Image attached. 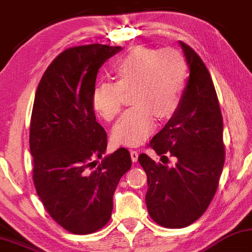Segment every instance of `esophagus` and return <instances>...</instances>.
I'll list each match as a JSON object with an SVG mask.
<instances>
[{"mask_svg":"<svg viewBox=\"0 0 252 252\" xmlns=\"http://www.w3.org/2000/svg\"><path fill=\"white\" fill-rule=\"evenodd\" d=\"M130 155H131V160L133 163H136V161L138 160V152L135 151V150H131V151H130Z\"/></svg>","mask_w":252,"mask_h":252,"instance_id":"34e87169","label":"esophagus"}]
</instances>
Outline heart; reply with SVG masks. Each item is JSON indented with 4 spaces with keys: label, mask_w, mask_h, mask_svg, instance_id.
Listing matches in <instances>:
<instances>
[{
    "label": "heart",
    "mask_w": 252,
    "mask_h": 252,
    "mask_svg": "<svg viewBox=\"0 0 252 252\" xmlns=\"http://www.w3.org/2000/svg\"><path fill=\"white\" fill-rule=\"evenodd\" d=\"M117 81L95 86L93 106L106 121L120 115L124 92L131 93L132 108L116 126L113 141L124 146H138L155 130L156 119H171L179 108L187 79V63L176 49L138 46L123 56L114 68Z\"/></svg>",
    "instance_id": "b5f03b06"
}]
</instances>
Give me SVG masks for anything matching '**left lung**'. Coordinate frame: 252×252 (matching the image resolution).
<instances>
[{
    "mask_svg": "<svg viewBox=\"0 0 252 252\" xmlns=\"http://www.w3.org/2000/svg\"><path fill=\"white\" fill-rule=\"evenodd\" d=\"M179 44L189 80L177 113L149 144L163 164L145 154L138 157L148 176V212L165 228L187 227L206 212L224 165L223 121L211 74L192 47ZM165 153L177 158L174 167L167 166Z\"/></svg>",
    "mask_w": 252,
    "mask_h": 252,
    "instance_id": "left-lung-1",
    "label": "left lung"
}]
</instances>
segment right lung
Here are the masks:
<instances>
[{
  "mask_svg": "<svg viewBox=\"0 0 252 252\" xmlns=\"http://www.w3.org/2000/svg\"><path fill=\"white\" fill-rule=\"evenodd\" d=\"M121 50L102 44L65 50L46 68L34 96L30 123L34 187L51 218L76 235L108 223L117 184L131 167L124 148L102 158L107 133L93 106L98 69ZM96 158L103 159L100 165Z\"/></svg>",
  "mask_w": 252,
  "mask_h": 252,
  "instance_id": "add662e5",
  "label": "right lung"
}]
</instances>
